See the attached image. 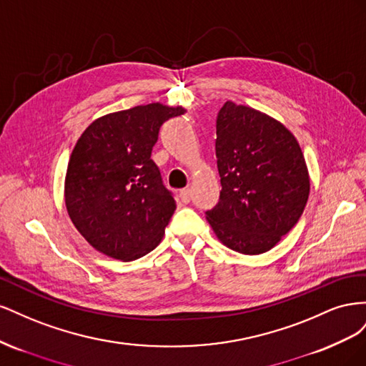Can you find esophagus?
I'll use <instances>...</instances> for the list:
<instances>
[{"instance_id":"obj_1","label":"esophagus","mask_w":366,"mask_h":366,"mask_svg":"<svg viewBox=\"0 0 366 366\" xmlns=\"http://www.w3.org/2000/svg\"><path fill=\"white\" fill-rule=\"evenodd\" d=\"M180 200L183 203H189L191 202V189H189V187H184V189L180 191Z\"/></svg>"}]
</instances>
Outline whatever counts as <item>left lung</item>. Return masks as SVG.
I'll return each instance as SVG.
<instances>
[{"label":"left lung","mask_w":366,"mask_h":366,"mask_svg":"<svg viewBox=\"0 0 366 366\" xmlns=\"http://www.w3.org/2000/svg\"><path fill=\"white\" fill-rule=\"evenodd\" d=\"M221 192L206 212L229 249L259 254L274 247L301 218L310 177L297 140L281 122L227 101L217 116Z\"/></svg>","instance_id":"8db88e82"}]
</instances>
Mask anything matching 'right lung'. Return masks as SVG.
<instances>
[{
    "mask_svg": "<svg viewBox=\"0 0 366 366\" xmlns=\"http://www.w3.org/2000/svg\"><path fill=\"white\" fill-rule=\"evenodd\" d=\"M184 108L139 105L96 119L77 140L65 175V206L79 234L109 258L156 249L175 210L151 152L160 127Z\"/></svg>",
    "mask_w": 366,
    "mask_h": 366,
    "instance_id": "obj_1",
    "label": "right lung"
}]
</instances>
